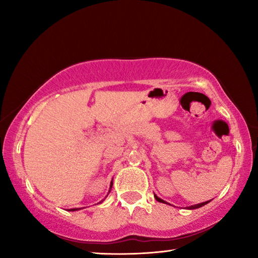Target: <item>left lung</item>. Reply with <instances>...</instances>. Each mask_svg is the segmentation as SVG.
<instances>
[{
    "mask_svg": "<svg viewBox=\"0 0 258 258\" xmlns=\"http://www.w3.org/2000/svg\"><path fill=\"white\" fill-rule=\"evenodd\" d=\"M155 198H156V200L157 202H159V203H164V204H168V203H166L165 200H163V199H160L159 197H157V196L155 195ZM209 202H211V200H208V202H205V203H202V204H197V205H192V206H189L187 207V209H196V208H199V207H203V206H205V205L206 204H208ZM169 205V204H168Z\"/></svg>",
    "mask_w": 258,
    "mask_h": 258,
    "instance_id": "left-lung-1",
    "label": "left lung"
}]
</instances>
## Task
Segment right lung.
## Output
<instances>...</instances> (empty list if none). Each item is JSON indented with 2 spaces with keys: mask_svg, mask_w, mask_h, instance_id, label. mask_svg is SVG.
I'll return each instance as SVG.
<instances>
[{
  "mask_svg": "<svg viewBox=\"0 0 258 258\" xmlns=\"http://www.w3.org/2000/svg\"><path fill=\"white\" fill-rule=\"evenodd\" d=\"M111 187H112V181H111V183H110V187H109V192H110ZM78 209H81V208H72V209H68V211H69V212H75V211H78Z\"/></svg>",
  "mask_w": 258,
  "mask_h": 258,
  "instance_id": "1",
  "label": "right lung"
}]
</instances>
